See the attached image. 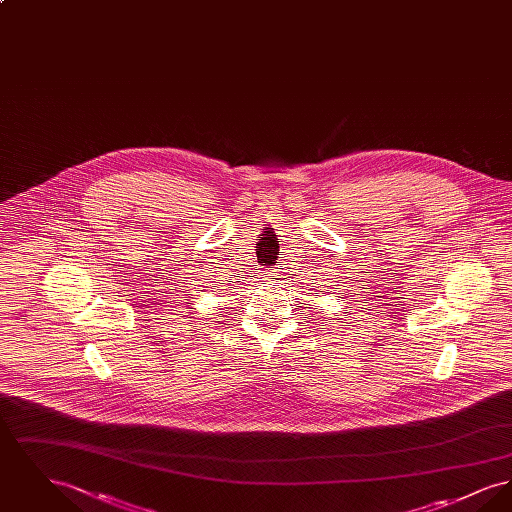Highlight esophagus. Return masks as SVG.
<instances>
[{"mask_svg": "<svg viewBox=\"0 0 512 512\" xmlns=\"http://www.w3.org/2000/svg\"><path fill=\"white\" fill-rule=\"evenodd\" d=\"M276 274L274 272H265V280H272Z\"/></svg>", "mask_w": 512, "mask_h": 512, "instance_id": "1", "label": "esophagus"}]
</instances>
